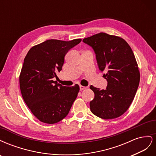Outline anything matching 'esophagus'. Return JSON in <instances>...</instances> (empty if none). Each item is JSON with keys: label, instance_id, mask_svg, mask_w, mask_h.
Returning a JSON list of instances; mask_svg holds the SVG:
<instances>
[{"label": "esophagus", "instance_id": "obj_1", "mask_svg": "<svg viewBox=\"0 0 156 156\" xmlns=\"http://www.w3.org/2000/svg\"><path fill=\"white\" fill-rule=\"evenodd\" d=\"M87 88H88L87 87H84L82 85H80V90H86Z\"/></svg>", "mask_w": 156, "mask_h": 156}]
</instances>
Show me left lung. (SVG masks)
<instances>
[{
  "label": "left lung",
  "instance_id": "left-lung-1",
  "mask_svg": "<svg viewBox=\"0 0 156 156\" xmlns=\"http://www.w3.org/2000/svg\"><path fill=\"white\" fill-rule=\"evenodd\" d=\"M96 53L99 69L107 81L105 90L91 85L94 100L90 111L103 119L122 115L133 101L140 81V73L133 52L120 37L100 32L84 38Z\"/></svg>",
  "mask_w": 156,
  "mask_h": 156
}]
</instances>
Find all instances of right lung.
Returning a JSON list of instances; mask_svg holds the SVG:
<instances>
[{"mask_svg":"<svg viewBox=\"0 0 156 156\" xmlns=\"http://www.w3.org/2000/svg\"><path fill=\"white\" fill-rule=\"evenodd\" d=\"M81 39L48 40L29 51L20 75L22 97L29 109L44 123H57L68 115L79 86L64 87L54 81L62 70L64 56Z\"/></svg>","mask_w":156,"mask_h":156,"instance_id":"add662e5","label":"right lung"}]
</instances>
